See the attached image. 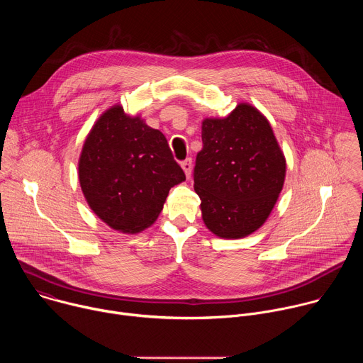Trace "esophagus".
<instances>
[{
  "label": "esophagus",
  "mask_w": 363,
  "mask_h": 363,
  "mask_svg": "<svg viewBox=\"0 0 363 363\" xmlns=\"http://www.w3.org/2000/svg\"><path fill=\"white\" fill-rule=\"evenodd\" d=\"M181 167H182V169H184V172H185L186 178H189L191 171H192V160H191V158H186L185 161H182V162H181Z\"/></svg>",
  "instance_id": "34e87169"
}]
</instances>
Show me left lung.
Instances as JSON below:
<instances>
[{"label":"left lung","instance_id":"8db88e82","mask_svg":"<svg viewBox=\"0 0 363 363\" xmlns=\"http://www.w3.org/2000/svg\"><path fill=\"white\" fill-rule=\"evenodd\" d=\"M194 189L203 224L221 238H242L269 218L283 189L286 158L266 116L240 103L224 119L202 122Z\"/></svg>","mask_w":363,"mask_h":363}]
</instances>
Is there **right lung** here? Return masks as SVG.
<instances>
[{
  "label": "right lung",
  "mask_w": 363,
  "mask_h": 363,
  "mask_svg": "<svg viewBox=\"0 0 363 363\" xmlns=\"http://www.w3.org/2000/svg\"><path fill=\"white\" fill-rule=\"evenodd\" d=\"M79 181L103 223L136 234L157 221L169 189L185 181V174L161 130L115 105L101 113L84 140Z\"/></svg>",
  "instance_id": "add662e5"
}]
</instances>
